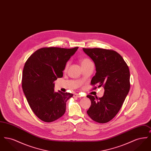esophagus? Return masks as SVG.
<instances>
[{
    "instance_id": "esophagus-1",
    "label": "esophagus",
    "mask_w": 151,
    "mask_h": 151,
    "mask_svg": "<svg viewBox=\"0 0 151 151\" xmlns=\"http://www.w3.org/2000/svg\"><path fill=\"white\" fill-rule=\"evenodd\" d=\"M73 97H78V98H80V97H81V96H80V94H75L74 95H73Z\"/></svg>"
}]
</instances>
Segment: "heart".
Instances as JSON below:
<instances>
[{
	"label": "heart",
	"instance_id": "1",
	"mask_svg": "<svg viewBox=\"0 0 151 151\" xmlns=\"http://www.w3.org/2000/svg\"><path fill=\"white\" fill-rule=\"evenodd\" d=\"M80 63H81V66H82V65H88V64L91 63H92V62L89 59H88V58H84V59H83L81 60ZM68 65H69V63H67L66 64V65H65V70L67 69Z\"/></svg>",
	"mask_w": 151,
	"mask_h": 151
}]
</instances>
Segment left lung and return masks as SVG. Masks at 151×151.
<instances>
[{
  "mask_svg": "<svg viewBox=\"0 0 151 151\" xmlns=\"http://www.w3.org/2000/svg\"><path fill=\"white\" fill-rule=\"evenodd\" d=\"M83 50L96 67V72L91 84H98L99 87L102 86L105 90L104 96L99 99L91 95L86 96L91 101L87 114L94 121L106 123L118 113L129 92V68L115 51L100 48Z\"/></svg>",
  "mask_w": 151,
  "mask_h": 151,
  "instance_id": "left-lung-1",
  "label": "left lung"
}]
</instances>
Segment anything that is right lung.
Listing matches in <instances>:
<instances>
[{
  "instance_id": "right-lung-1",
  "label": "right lung",
  "mask_w": 151,
  "mask_h": 151,
  "mask_svg": "<svg viewBox=\"0 0 151 151\" xmlns=\"http://www.w3.org/2000/svg\"><path fill=\"white\" fill-rule=\"evenodd\" d=\"M78 49L41 48L25 64L22 90L31 109L42 121L53 122L65 114L66 102L73 94L60 91L55 92L54 82L63 76L67 62Z\"/></svg>"
}]
</instances>
